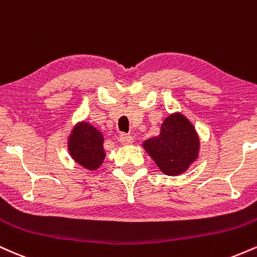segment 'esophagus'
<instances>
[{
	"label": "esophagus",
	"instance_id": "1",
	"mask_svg": "<svg viewBox=\"0 0 257 257\" xmlns=\"http://www.w3.org/2000/svg\"><path fill=\"white\" fill-rule=\"evenodd\" d=\"M118 140L120 144H123V145H128V144L133 143V137L129 134H120Z\"/></svg>",
	"mask_w": 257,
	"mask_h": 257
}]
</instances>
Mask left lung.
Masks as SVG:
<instances>
[{
    "instance_id": "8db88e82",
    "label": "left lung",
    "mask_w": 257,
    "mask_h": 257,
    "mask_svg": "<svg viewBox=\"0 0 257 257\" xmlns=\"http://www.w3.org/2000/svg\"><path fill=\"white\" fill-rule=\"evenodd\" d=\"M144 147L167 175L186 172L197 158L199 141L190 120L180 113L169 116L161 126V134L144 143Z\"/></svg>"
}]
</instances>
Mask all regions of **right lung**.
Masks as SVG:
<instances>
[{
    "label": "right lung",
    "mask_w": 257,
    "mask_h": 257,
    "mask_svg": "<svg viewBox=\"0 0 257 257\" xmlns=\"http://www.w3.org/2000/svg\"><path fill=\"white\" fill-rule=\"evenodd\" d=\"M104 137L89 123H79L73 128L69 138L71 157L85 169L95 170L105 158Z\"/></svg>",
    "instance_id": "obj_1"
}]
</instances>
